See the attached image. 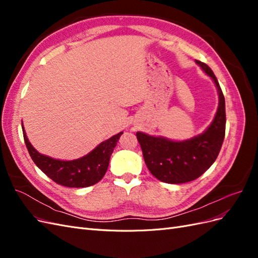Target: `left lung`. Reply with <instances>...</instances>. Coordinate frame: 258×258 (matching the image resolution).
Segmentation results:
<instances>
[{
    "label": "left lung",
    "instance_id": "left-lung-1",
    "mask_svg": "<svg viewBox=\"0 0 258 258\" xmlns=\"http://www.w3.org/2000/svg\"><path fill=\"white\" fill-rule=\"evenodd\" d=\"M196 63L213 80L218 91V107L209 128L186 141H171L162 137L137 132L144 161L151 173L159 181L182 184L194 181L212 166L217 158L225 138V98L212 70L206 63Z\"/></svg>",
    "mask_w": 258,
    "mask_h": 258
}]
</instances>
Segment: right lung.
Instances as JSON below:
<instances>
[{
	"label": "right lung",
	"instance_id": "1",
	"mask_svg": "<svg viewBox=\"0 0 258 258\" xmlns=\"http://www.w3.org/2000/svg\"><path fill=\"white\" fill-rule=\"evenodd\" d=\"M21 126L26 146L35 165L53 182L62 186L76 187V188L95 185L104 176L111 155L122 135V132H119L113 136L82 158L64 161L53 159L38 153L29 142L22 122Z\"/></svg>",
	"mask_w": 258,
	"mask_h": 258
}]
</instances>
